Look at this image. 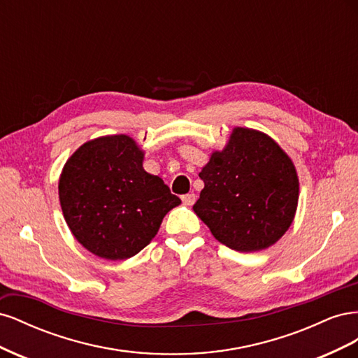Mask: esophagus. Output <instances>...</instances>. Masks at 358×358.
Wrapping results in <instances>:
<instances>
[{
    "label": "esophagus",
    "instance_id": "34e87169",
    "mask_svg": "<svg viewBox=\"0 0 358 358\" xmlns=\"http://www.w3.org/2000/svg\"><path fill=\"white\" fill-rule=\"evenodd\" d=\"M196 199H197L196 194L191 192V194H187V196H183L182 201H183V204H185V206H192L194 203H196Z\"/></svg>",
    "mask_w": 358,
    "mask_h": 358
}]
</instances>
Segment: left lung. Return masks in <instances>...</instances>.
<instances>
[{"instance_id":"obj_1","label":"left lung","mask_w":358,"mask_h":358,"mask_svg":"<svg viewBox=\"0 0 358 358\" xmlns=\"http://www.w3.org/2000/svg\"><path fill=\"white\" fill-rule=\"evenodd\" d=\"M199 176L192 206L218 242L239 252L275 245L294 221L299 176L294 162L258 129L234 127L222 150H213Z\"/></svg>"}]
</instances>
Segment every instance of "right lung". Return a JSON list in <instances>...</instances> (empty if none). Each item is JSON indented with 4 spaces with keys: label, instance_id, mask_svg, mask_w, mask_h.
Instances as JSON below:
<instances>
[{
    "label": "right lung",
    "instance_id": "obj_1",
    "mask_svg": "<svg viewBox=\"0 0 358 358\" xmlns=\"http://www.w3.org/2000/svg\"><path fill=\"white\" fill-rule=\"evenodd\" d=\"M145 150L127 134L83 143L62 167L58 194L64 220L85 249L119 262L157 236L180 199L143 169Z\"/></svg>",
    "mask_w": 358,
    "mask_h": 358
}]
</instances>
